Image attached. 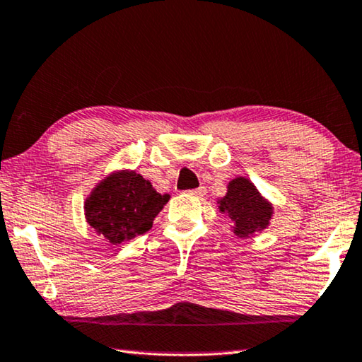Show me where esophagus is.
I'll return each mask as SVG.
<instances>
[{
	"instance_id": "34e87169",
	"label": "esophagus",
	"mask_w": 362,
	"mask_h": 362,
	"mask_svg": "<svg viewBox=\"0 0 362 362\" xmlns=\"http://www.w3.org/2000/svg\"><path fill=\"white\" fill-rule=\"evenodd\" d=\"M206 187L204 186H201V187H196V189H191V191H187V194H189V196H194V197H202V196H206Z\"/></svg>"
}]
</instances>
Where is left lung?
I'll return each mask as SVG.
<instances>
[{"mask_svg":"<svg viewBox=\"0 0 362 362\" xmlns=\"http://www.w3.org/2000/svg\"><path fill=\"white\" fill-rule=\"evenodd\" d=\"M218 209L227 214L237 237H250L264 230L272 217V206L261 196L253 182L235 177L228 182L227 194L218 201Z\"/></svg>","mask_w":362,"mask_h":362,"instance_id":"8db88e82","label":"left lung"}]
</instances>
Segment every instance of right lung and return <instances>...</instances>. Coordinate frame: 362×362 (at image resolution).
Listing matches in <instances>:
<instances>
[{"label": "right lung", "instance_id": "add662e5", "mask_svg": "<svg viewBox=\"0 0 362 362\" xmlns=\"http://www.w3.org/2000/svg\"><path fill=\"white\" fill-rule=\"evenodd\" d=\"M170 201L135 171H117L94 187L85 202L88 223L109 243L120 245L148 232Z\"/></svg>", "mask_w": 362, "mask_h": 362}]
</instances>
